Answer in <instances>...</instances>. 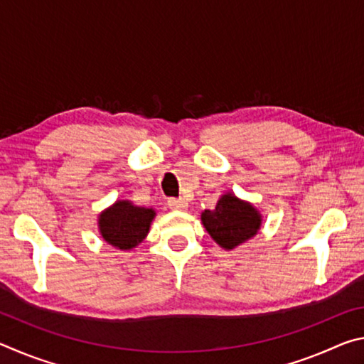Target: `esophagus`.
<instances>
[{
    "mask_svg": "<svg viewBox=\"0 0 364 364\" xmlns=\"http://www.w3.org/2000/svg\"><path fill=\"white\" fill-rule=\"evenodd\" d=\"M168 207L171 210H188V202L184 199H170Z\"/></svg>",
    "mask_w": 364,
    "mask_h": 364,
    "instance_id": "1",
    "label": "esophagus"
}]
</instances>
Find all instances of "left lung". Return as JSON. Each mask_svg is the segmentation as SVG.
I'll return each mask as SVG.
<instances>
[{
    "mask_svg": "<svg viewBox=\"0 0 364 364\" xmlns=\"http://www.w3.org/2000/svg\"><path fill=\"white\" fill-rule=\"evenodd\" d=\"M200 221L221 249L232 250L255 237L262 228V213L247 200L226 193L212 210H204Z\"/></svg>",
    "mask_w": 364,
    "mask_h": 364,
    "instance_id": "8db88e82",
    "label": "left lung"
}]
</instances>
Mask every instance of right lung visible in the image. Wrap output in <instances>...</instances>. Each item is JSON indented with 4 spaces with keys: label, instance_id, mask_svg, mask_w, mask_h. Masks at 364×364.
<instances>
[{
    "label": "right lung",
    "instance_id": "obj_1",
    "mask_svg": "<svg viewBox=\"0 0 364 364\" xmlns=\"http://www.w3.org/2000/svg\"><path fill=\"white\" fill-rule=\"evenodd\" d=\"M156 210L134 205L132 200H115L97 217V230L107 244L120 250H132L144 241Z\"/></svg>",
    "mask_w": 364,
    "mask_h": 364
}]
</instances>
